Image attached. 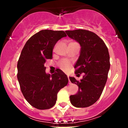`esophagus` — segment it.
I'll return each mask as SVG.
<instances>
[{"label":"esophagus","instance_id":"obj_1","mask_svg":"<svg viewBox=\"0 0 128 128\" xmlns=\"http://www.w3.org/2000/svg\"><path fill=\"white\" fill-rule=\"evenodd\" d=\"M67 78H68V83H69V84H70V79H69V77H68V76H67Z\"/></svg>","mask_w":128,"mask_h":128}]
</instances>
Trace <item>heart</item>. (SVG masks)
I'll return each mask as SVG.
<instances>
[{"label":"heart","mask_w":128,"mask_h":128,"mask_svg":"<svg viewBox=\"0 0 128 128\" xmlns=\"http://www.w3.org/2000/svg\"><path fill=\"white\" fill-rule=\"evenodd\" d=\"M60 66L61 67V68L64 71H67L69 68V64L66 61H62V62H60Z\"/></svg>","instance_id":"b5f03b06"}]
</instances>
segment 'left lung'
I'll return each instance as SVG.
<instances>
[{
	"instance_id": "1",
	"label": "left lung",
	"mask_w": 128,
	"mask_h": 128,
	"mask_svg": "<svg viewBox=\"0 0 128 128\" xmlns=\"http://www.w3.org/2000/svg\"><path fill=\"white\" fill-rule=\"evenodd\" d=\"M66 32L80 46L74 67L76 76L84 73L80 81L69 78L79 87L78 92L70 96V102L76 108H86L94 104L102 94L110 68L109 52L104 41L94 32L84 29Z\"/></svg>"
}]
</instances>
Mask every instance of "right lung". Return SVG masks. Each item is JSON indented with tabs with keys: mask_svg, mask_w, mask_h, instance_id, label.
I'll list each match as a JSON object with an SVG mask.
<instances>
[{
	"mask_svg": "<svg viewBox=\"0 0 128 128\" xmlns=\"http://www.w3.org/2000/svg\"><path fill=\"white\" fill-rule=\"evenodd\" d=\"M67 35L62 30H42L26 42L17 63V79L28 102L38 110L55 105L57 94L68 79L62 70L53 74L46 73V60L52 58L55 44Z\"/></svg>",
	"mask_w": 128,
	"mask_h": 128,
	"instance_id": "right-lung-1",
	"label": "right lung"
}]
</instances>
